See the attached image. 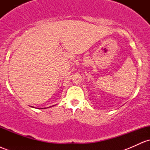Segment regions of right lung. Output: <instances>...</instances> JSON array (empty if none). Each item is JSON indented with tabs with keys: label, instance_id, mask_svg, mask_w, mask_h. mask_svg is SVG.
<instances>
[{
	"label": "right lung",
	"instance_id": "1",
	"mask_svg": "<svg viewBox=\"0 0 150 150\" xmlns=\"http://www.w3.org/2000/svg\"><path fill=\"white\" fill-rule=\"evenodd\" d=\"M53 106H54V105H53ZM32 107H33V106H32ZM50 107H51V106H50ZM33 108H34V107H33Z\"/></svg>",
	"mask_w": 150,
	"mask_h": 150
}]
</instances>
